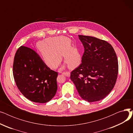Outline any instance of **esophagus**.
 <instances>
[{
  "instance_id": "34e87169",
  "label": "esophagus",
  "mask_w": 133,
  "mask_h": 133,
  "mask_svg": "<svg viewBox=\"0 0 133 133\" xmlns=\"http://www.w3.org/2000/svg\"><path fill=\"white\" fill-rule=\"evenodd\" d=\"M62 74H64V75L67 76V77H69L70 76V72H63L62 73Z\"/></svg>"
}]
</instances>
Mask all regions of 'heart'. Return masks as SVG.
Returning a JSON list of instances; mask_svg holds the SVG:
<instances>
[{"label": "heart", "instance_id": "obj_1", "mask_svg": "<svg viewBox=\"0 0 133 133\" xmlns=\"http://www.w3.org/2000/svg\"><path fill=\"white\" fill-rule=\"evenodd\" d=\"M36 48L45 65L52 68H57L61 62V55L71 69L77 67L80 61L78 49L71 47V40L65 37L47 38L37 42Z\"/></svg>", "mask_w": 133, "mask_h": 133}]
</instances>
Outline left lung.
<instances>
[{
	"instance_id": "8db88e82",
	"label": "left lung",
	"mask_w": 133,
	"mask_h": 133,
	"mask_svg": "<svg viewBox=\"0 0 133 133\" xmlns=\"http://www.w3.org/2000/svg\"><path fill=\"white\" fill-rule=\"evenodd\" d=\"M13 74L20 92L33 102H47L57 92L58 73L47 67L31 48L22 46L18 49Z\"/></svg>"
}]
</instances>
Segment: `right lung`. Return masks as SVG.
Masks as SVG:
<instances>
[{"label": "right lung", "mask_w": 133, "mask_h": 133, "mask_svg": "<svg viewBox=\"0 0 133 133\" xmlns=\"http://www.w3.org/2000/svg\"><path fill=\"white\" fill-rule=\"evenodd\" d=\"M84 47L81 64L70 78L82 98L89 102L103 99L115 85L118 61L113 47L107 41L79 35Z\"/></svg>", "instance_id": "add662e5"}]
</instances>
